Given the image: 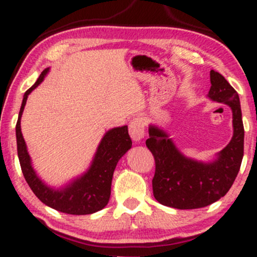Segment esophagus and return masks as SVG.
<instances>
[{"label": "esophagus", "instance_id": "1", "mask_svg": "<svg viewBox=\"0 0 257 257\" xmlns=\"http://www.w3.org/2000/svg\"><path fill=\"white\" fill-rule=\"evenodd\" d=\"M129 134H131L132 139L134 141H139L144 138L145 135V122L144 118L141 117H135L132 119V122L129 123Z\"/></svg>", "mask_w": 257, "mask_h": 257}]
</instances>
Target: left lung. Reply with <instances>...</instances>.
Wrapping results in <instances>:
<instances>
[{"label":"left lung","mask_w":257,"mask_h":257,"mask_svg":"<svg viewBox=\"0 0 257 257\" xmlns=\"http://www.w3.org/2000/svg\"><path fill=\"white\" fill-rule=\"evenodd\" d=\"M208 98L232 110L233 137L213 161L186 157L167 132L150 125L146 146L156 161L153 196L161 204L175 209L210 205L228 192L237 178L244 155V126L238 93L222 75L211 70Z\"/></svg>","instance_id":"left-lung-1"}]
</instances>
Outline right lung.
<instances>
[{
	"label": "right lung",
	"instance_id": "obj_1",
	"mask_svg": "<svg viewBox=\"0 0 257 257\" xmlns=\"http://www.w3.org/2000/svg\"><path fill=\"white\" fill-rule=\"evenodd\" d=\"M48 72L49 67L43 70L36 83L25 91L19 117H18L16 126L17 147L23 175L37 198L55 210L71 215L96 213L107 205L111 196V182L114 169L119 159L132 147V139L128 134V126H117L105 133L87 172L72 179L69 184L64 185L63 187L54 188L47 185L37 175L36 170L32 167L31 157L22 134L20 119H22L29 94L41 84Z\"/></svg>",
	"mask_w": 257,
	"mask_h": 257
}]
</instances>
